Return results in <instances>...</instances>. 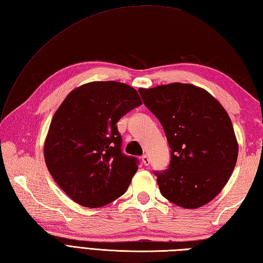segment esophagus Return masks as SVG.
I'll return each mask as SVG.
<instances>
[{
  "instance_id": "34e87169",
  "label": "esophagus",
  "mask_w": 263,
  "mask_h": 263,
  "mask_svg": "<svg viewBox=\"0 0 263 263\" xmlns=\"http://www.w3.org/2000/svg\"><path fill=\"white\" fill-rule=\"evenodd\" d=\"M141 160H142V163H143V165H146V166H148L149 164H150V160H149V157L147 155H143L142 157H141Z\"/></svg>"
}]
</instances>
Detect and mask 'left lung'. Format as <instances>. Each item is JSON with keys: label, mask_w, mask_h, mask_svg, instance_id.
Here are the masks:
<instances>
[{"label": "left lung", "mask_w": 263, "mask_h": 263, "mask_svg": "<svg viewBox=\"0 0 263 263\" xmlns=\"http://www.w3.org/2000/svg\"><path fill=\"white\" fill-rule=\"evenodd\" d=\"M159 120L171 148L170 168L157 175L160 193L184 209L216 198L230 180L238 155L232 121L204 89L174 82L139 89Z\"/></svg>", "instance_id": "obj_1"}]
</instances>
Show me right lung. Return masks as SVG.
<instances>
[{"mask_svg": "<svg viewBox=\"0 0 263 263\" xmlns=\"http://www.w3.org/2000/svg\"><path fill=\"white\" fill-rule=\"evenodd\" d=\"M141 104L131 86L93 81L73 89L55 111L44 158L54 181L74 202L100 208L125 193L138 161L122 154L116 124Z\"/></svg>", "mask_w": 263, "mask_h": 263, "instance_id": "right-lung-1", "label": "right lung"}]
</instances>
